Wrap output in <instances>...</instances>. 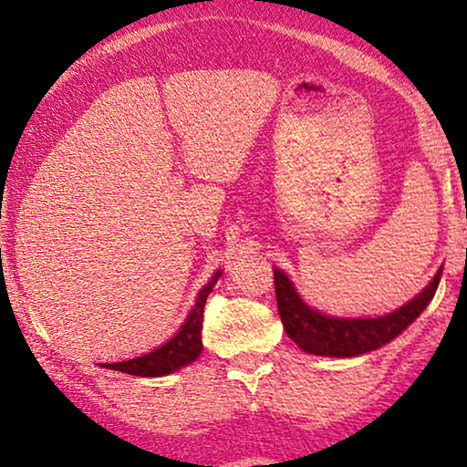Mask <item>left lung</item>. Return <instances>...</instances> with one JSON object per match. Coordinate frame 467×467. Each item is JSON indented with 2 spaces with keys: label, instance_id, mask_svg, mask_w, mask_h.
<instances>
[{
  "label": "left lung",
  "instance_id": "8db88e82",
  "mask_svg": "<svg viewBox=\"0 0 467 467\" xmlns=\"http://www.w3.org/2000/svg\"><path fill=\"white\" fill-rule=\"evenodd\" d=\"M440 276H442V267L417 297L401 308L389 312V315L374 318L331 317L310 308L299 297L291 278L278 267H274V289H276L278 315L285 325L286 336L306 353L342 357L344 359V357L369 353V350H376L395 340L408 325L414 323V318H419L420 312L436 296Z\"/></svg>",
  "mask_w": 467,
  "mask_h": 467
}]
</instances>
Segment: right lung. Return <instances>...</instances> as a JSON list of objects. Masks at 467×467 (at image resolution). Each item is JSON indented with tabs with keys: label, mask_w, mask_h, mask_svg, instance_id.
<instances>
[{
	"label": "right lung",
	"mask_w": 467,
	"mask_h": 467,
	"mask_svg": "<svg viewBox=\"0 0 467 467\" xmlns=\"http://www.w3.org/2000/svg\"><path fill=\"white\" fill-rule=\"evenodd\" d=\"M221 270L213 274L206 286L197 293L195 306L184 318L182 327L171 336L168 342L152 350L149 355L136 357V359H127L119 363H101V368L117 369V372H125L131 376H146V379H157V376H168L176 369H181L189 363H193L200 357L203 344H202V323H203V306L210 291L214 289L216 280L221 276Z\"/></svg>",
	"instance_id": "obj_1"
}]
</instances>
